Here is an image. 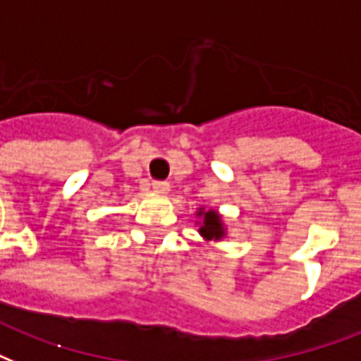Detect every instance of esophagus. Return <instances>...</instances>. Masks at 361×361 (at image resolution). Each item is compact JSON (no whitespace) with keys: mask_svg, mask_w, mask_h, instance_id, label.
I'll return each instance as SVG.
<instances>
[{"mask_svg":"<svg viewBox=\"0 0 361 361\" xmlns=\"http://www.w3.org/2000/svg\"><path fill=\"white\" fill-rule=\"evenodd\" d=\"M152 188H154V192H158V194H167V192H169V183H167V180H154V183H152Z\"/></svg>","mask_w":361,"mask_h":361,"instance_id":"1","label":"esophagus"}]
</instances>
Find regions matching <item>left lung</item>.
<instances>
[{
  "label": "left lung",
  "mask_w": 361,
  "mask_h": 361,
  "mask_svg": "<svg viewBox=\"0 0 361 361\" xmlns=\"http://www.w3.org/2000/svg\"><path fill=\"white\" fill-rule=\"evenodd\" d=\"M197 216H203V224L200 228V233L205 239H214L219 241L220 237L224 235V226H222V220L216 214V211H197Z\"/></svg>",
  "instance_id": "obj_1"
}]
</instances>
